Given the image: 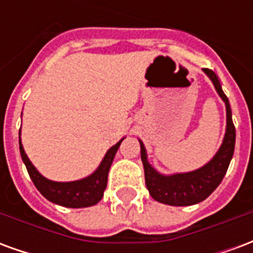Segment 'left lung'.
I'll list each match as a JSON object with an SVG mask.
<instances>
[{
    "label": "left lung",
    "instance_id": "left-lung-1",
    "mask_svg": "<svg viewBox=\"0 0 253 253\" xmlns=\"http://www.w3.org/2000/svg\"><path fill=\"white\" fill-rule=\"evenodd\" d=\"M203 72L211 80L214 88L226 105V132H225L222 145L218 149L217 154L199 169L187 172V173H173V175L165 176L161 175L149 164L146 149L143 146L142 141H139L141 160H142L143 169H145V183L148 187L149 194L152 195L154 201L164 203V205L191 206V205L205 201L222 181L223 176L230 164V160L233 157L236 128L232 121V110H230L229 100L226 94L223 93L217 74L210 69H203Z\"/></svg>",
    "mask_w": 253,
    "mask_h": 253
}]
</instances>
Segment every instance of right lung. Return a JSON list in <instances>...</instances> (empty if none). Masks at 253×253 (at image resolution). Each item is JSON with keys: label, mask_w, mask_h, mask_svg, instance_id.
Returning a JSON list of instances; mask_svg holds the SVG:
<instances>
[{"label": "right lung", "mask_w": 253, "mask_h": 253, "mask_svg": "<svg viewBox=\"0 0 253 253\" xmlns=\"http://www.w3.org/2000/svg\"><path fill=\"white\" fill-rule=\"evenodd\" d=\"M122 141L123 139H121L105 153L104 159L100 163L99 168L94 170L92 175H89L88 177L81 179V180L63 181V183L48 180L44 176H42L35 167L32 165L30 159L27 157L24 148L21 145V139H19V143L20 154H21V159L24 161L27 170L30 173L31 180L34 181V184L42 195L55 205L72 207V209H80V207L93 206L101 201V198L104 195L105 187H107V179H108L111 164L114 161V157H115L116 152L121 146Z\"/></svg>", "instance_id": "right-lung-1"}]
</instances>
